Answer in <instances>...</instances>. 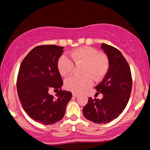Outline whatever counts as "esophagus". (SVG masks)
Instances as JSON below:
<instances>
[{
	"mask_svg": "<svg viewBox=\"0 0 150 150\" xmlns=\"http://www.w3.org/2000/svg\"><path fill=\"white\" fill-rule=\"evenodd\" d=\"M72 95H73L74 97H76V98H77L78 96H79V94H76V93H73Z\"/></svg>",
	"mask_w": 150,
	"mask_h": 150,
	"instance_id": "1",
	"label": "esophagus"
}]
</instances>
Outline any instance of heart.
<instances>
[{
    "instance_id": "b5f03b06",
    "label": "heart",
    "mask_w": 150,
    "mask_h": 150,
    "mask_svg": "<svg viewBox=\"0 0 150 150\" xmlns=\"http://www.w3.org/2000/svg\"><path fill=\"white\" fill-rule=\"evenodd\" d=\"M70 56L76 65L83 64L81 76H71L65 80V87L74 93H81L91 85L93 78L100 81L105 76L109 68V61L104 54H101L91 47H82L74 50ZM57 68L63 76L70 74L74 68L72 61L65 55L57 61Z\"/></svg>"
}]
</instances>
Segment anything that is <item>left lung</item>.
<instances>
[{
	"label": "left lung",
	"mask_w": 150,
	"mask_h": 150,
	"mask_svg": "<svg viewBox=\"0 0 150 150\" xmlns=\"http://www.w3.org/2000/svg\"><path fill=\"white\" fill-rule=\"evenodd\" d=\"M101 48L109 61L108 72L96 87L103 98H89L83 109L85 117L96 124H106L122 113L128 102L132 86L130 67L122 52L105 44H101Z\"/></svg>",
	"instance_id": "left-lung-1"
}]
</instances>
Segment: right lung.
Returning a JSON list of instances; mask_svg holds the SVG:
<instances>
[{"label":"right lung","mask_w":150,"mask_h":150,"mask_svg":"<svg viewBox=\"0 0 150 150\" xmlns=\"http://www.w3.org/2000/svg\"><path fill=\"white\" fill-rule=\"evenodd\" d=\"M63 47L55 45L37 46L30 51L20 65L17 79L18 97L28 116L44 125L62 120L72 94L61 89L63 82L57 68V61ZM59 89L54 98L50 88Z\"/></svg>","instance_id":"1"}]
</instances>
